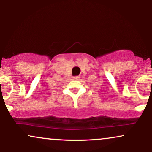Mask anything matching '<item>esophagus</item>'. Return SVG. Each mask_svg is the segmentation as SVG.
<instances>
[{
    "mask_svg": "<svg viewBox=\"0 0 152 152\" xmlns=\"http://www.w3.org/2000/svg\"><path fill=\"white\" fill-rule=\"evenodd\" d=\"M73 79L74 80H76V81H78V80L80 79V76H74V77H73Z\"/></svg>",
    "mask_w": 152,
    "mask_h": 152,
    "instance_id": "obj_1",
    "label": "esophagus"
}]
</instances>
